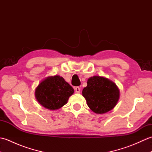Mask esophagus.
Segmentation results:
<instances>
[{
	"label": "esophagus",
	"mask_w": 152,
	"mask_h": 152,
	"mask_svg": "<svg viewBox=\"0 0 152 152\" xmlns=\"http://www.w3.org/2000/svg\"><path fill=\"white\" fill-rule=\"evenodd\" d=\"M75 91L76 93H80V88H79V87H76V88H75Z\"/></svg>",
	"instance_id": "34e87169"
}]
</instances>
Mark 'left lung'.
I'll use <instances>...</instances> for the list:
<instances>
[{"label":"left lung","mask_w":152,"mask_h":152,"mask_svg":"<svg viewBox=\"0 0 152 152\" xmlns=\"http://www.w3.org/2000/svg\"><path fill=\"white\" fill-rule=\"evenodd\" d=\"M82 91L89 108L96 114H104L114 108L119 98L115 83L101 76L91 77Z\"/></svg>","instance_id":"obj_1"}]
</instances>
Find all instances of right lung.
Instances as JSON below:
<instances>
[{
	"mask_svg": "<svg viewBox=\"0 0 152 152\" xmlns=\"http://www.w3.org/2000/svg\"><path fill=\"white\" fill-rule=\"evenodd\" d=\"M74 89L59 76L44 80L35 90V96L40 104L50 110H57L66 104Z\"/></svg>",
	"mask_w": 152,
	"mask_h": 152,
	"instance_id": "add662e5",
	"label": "right lung"
}]
</instances>
